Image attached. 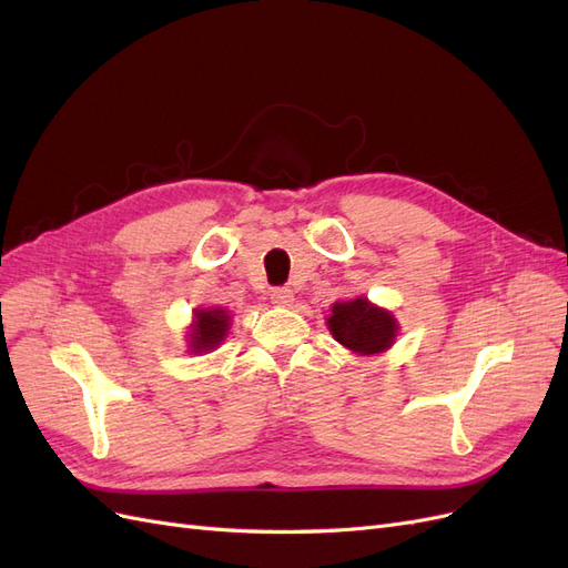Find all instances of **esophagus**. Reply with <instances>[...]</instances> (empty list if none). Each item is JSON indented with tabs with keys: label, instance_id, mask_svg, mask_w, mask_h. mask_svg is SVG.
Returning a JSON list of instances; mask_svg holds the SVG:
<instances>
[{
	"label": "esophagus",
	"instance_id": "1",
	"mask_svg": "<svg viewBox=\"0 0 568 568\" xmlns=\"http://www.w3.org/2000/svg\"><path fill=\"white\" fill-rule=\"evenodd\" d=\"M270 301H272L274 305H280V307H286V305H291V303H294V291H291V288H286V286H277V288H272V294H270Z\"/></svg>",
	"mask_w": 568,
	"mask_h": 568
}]
</instances>
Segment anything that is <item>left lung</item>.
Instances as JSON below:
<instances>
[{
	"label": "left lung",
	"mask_w": 568,
	"mask_h": 568,
	"mask_svg": "<svg viewBox=\"0 0 568 568\" xmlns=\"http://www.w3.org/2000/svg\"><path fill=\"white\" fill-rule=\"evenodd\" d=\"M326 326L338 343L363 355L386 351L398 332V324L390 313L369 305L365 298L334 303Z\"/></svg>",
	"instance_id": "obj_1"
}]
</instances>
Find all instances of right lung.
<instances>
[{
	"mask_svg": "<svg viewBox=\"0 0 568 568\" xmlns=\"http://www.w3.org/2000/svg\"><path fill=\"white\" fill-rule=\"evenodd\" d=\"M230 329V315L220 307H211V311H196V324L192 329V351L203 353L220 346V341L227 336Z\"/></svg>",
	"mask_w": 568,
	"mask_h": 568,
	"instance_id": "1",
	"label": "right lung"
}]
</instances>
